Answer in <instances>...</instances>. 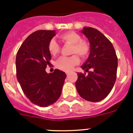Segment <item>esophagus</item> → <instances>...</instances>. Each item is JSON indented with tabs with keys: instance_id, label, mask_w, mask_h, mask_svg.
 <instances>
[{
	"instance_id": "obj_1",
	"label": "esophagus",
	"mask_w": 133,
	"mask_h": 133,
	"mask_svg": "<svg viewBox=\"0 0 133 133\" xmlns=\"http://www.w3.org/2000/svg\"><path fill=\"white\" fill-rule=\"evenodd\" d=\"M66 75H67V76H68V75H69V74H70V72H66Z\"/></svg>"
}]
</instances>
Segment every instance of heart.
Returning a JSON list of instances; mask_svg holds the SVG:
<instances>
[{
  "mask_svg": "<svg viewBox=\"0 0 133 133\" xmlns=\"http://www.w3.org/2000/svg\"><path fill=\"white\" fill-rule=\"evenodd\" d=\"M63 41L72 44L71 54H77L81 58H85L90 51V46L87 41L82 40L79 35L75 32H68L60 36ZM48 49L52 55H56L59 52L60 46L56 40L51 39L48 44ZM79 58L76 55L70 56H62L56 61V66L64 71H70L75 65L78 64Z\"/></svg>",
  "mask_w": 133,
  "mask_h": 133,
  "instance_id": "obj_1",
  "label": "heart"
}]
</instances>
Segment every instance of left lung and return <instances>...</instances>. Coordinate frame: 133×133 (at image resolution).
<instances>
[{
  "mask_svg": "<svg viewBox=\"0 0 133 133\" xmlns=\"http://www.w3.org/2000/svg\"><path fill=\"white\" fill-rule=\"evenodd\" d=\"M81 32L90 43L89 58L81 66L88 75L78 72L75 85L83 98L90 102L101 101L110 93L116 81L117 56L112 43L99 30L84 27Z\"/></svg>",
  "mask_w": 133,
  "mask_h": 133,
  "instance_id": "left-lung-1",
  "label": "left lung"
}]
</instances>
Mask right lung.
Here are the masks:
<instances>
[{
    "instance_id": "right-lung-1",
    "label": "right lung",
    "mask_w": 133,
    "mask_h": 133,
    "mask_svg": "<svg viewBox=\"0 0 133 133\" xmlns=\"http://www.w3.org/2000/svg\"><path fill=\"white\" fill-rule=\"evenodd\" d=\"M55 35V30L34 32L16 54V77L21 89L32 103L42 107L51 105L58 99L66 77L58 69L52 73L45 70L51 59L48 44Z\"/></svg>"
}]
</instances>
